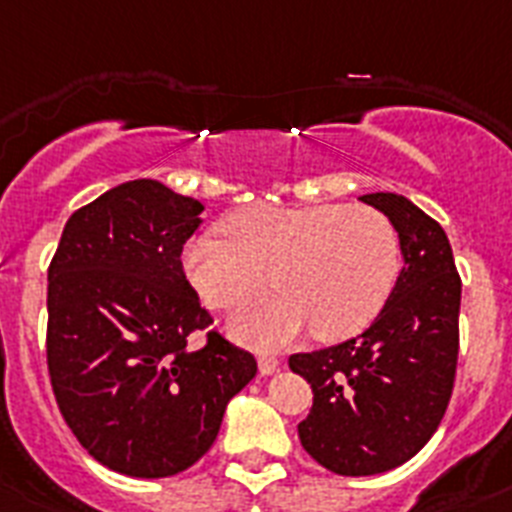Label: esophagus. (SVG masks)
Here are the masks:
<instances>
[{
  "label": "esophagus",
  "mask_w": 512,
  "mask_h": 512,
  "mask_svg": "<svg viewBox=\"0 0 512 512\" xmlns=\"http://www.w3.org/2000/svg\"><path fill=\"white\" fill-rule=\"evenodd\" d=\"M277 369H280V361H277L274 353H259V371L264 374V377L274 374Z\"/></svg>",
  "instance_id": "esophagus-1"
}]
</instances>
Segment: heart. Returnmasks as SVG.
I'll use <instances>...</instances> for the list:
<instances>
[{
  "label": "heart",
  "instance_id": "heart-1",
  "mask_svg": "<svg viewBox=\"0 0 512 512\" xmlns=\"http://www.w3.org/2000/svg\"><path fill=\"white\" fill-rule=\"evenodd\" d=\"M198 298L235 311L272 285L280 290L238 316L232 332L280 345L311 327L324 342L369 327L400 272L398 232L371 206L259 204L225 219V238L198 235L183 256Z\"/></svg>",
  "mask_w": 512,
  "mask_h": 512
}]
</instances>
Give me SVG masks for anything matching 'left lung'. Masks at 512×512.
Wrapping results in <instances>:
<instances>
[{"label":"left lung","instance_id":"left-lung-1","mask_svg":"<svg viewBox=\"0 0 512 512\" xmlns=\"http://www.w3.org/2000/svg\"><path fill=\"white\" fill-rule=\"evenodd\" d=\"M390 219L403 272L358 337L290 356L311 390L301 445L332 474L374 476L403 466L437 432L458 363L460 277L445 230L398 193H366Z\"/></svg>","mask_w":512,"mask_h":512}]
</instances>
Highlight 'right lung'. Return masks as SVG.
Instances as JSON below:
<instances>
[{"instance_id": "right-lung-1", "label": "right lung", "mask_w": 512, "mask_h": 512, "mask_svg": "<svg viewBox=\"0 0 512 512\" xmlns=\"http://www.w3.org/2000/svg\"><path fill=\"white\" fill-rule=\"evenodd\" d=\"M204 206L159 180H130L67 219L49 264L46 363L54 398L101 466L135 479L190 468L214 445L256 361L217 332L185 280V240Z\"/></svg>"}]
</instances>
